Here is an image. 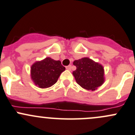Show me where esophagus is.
<instances>
[{
    "label": "esophagus",
    "mask_w": 135,
    "mask_h": 135,
    "mask_svg": "<svg viewBox=\"0 0 135 135\" xmlns=\"http://www.w3.org/2000/svg\"><path fill=\"white\" fill-rule=\"evenodd\" d=\"M71 67H72V66H71V65H69V66H66V69H67V70H71Z\"/></svg>",
    "instance_id": "obj_1"
}]
</instances>
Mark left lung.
Instances as JSON below:
<instances>
[{"instance_id":"obj_1","label":"left lung","mask_w":135,"mask_h":135,"mask_svg":"<svg viewBox=\"0 0 135 135\" xmlns=\"http://www.w3.org/2000/svg\"><path fill=\"white\" fill-rule=\"evenodd\" d=\"M73 65L76 70L73 71L76 82L84 89L94 91L104 81V68L100 64L88 57L75 60Z\"/></svg>"}]
</instances>
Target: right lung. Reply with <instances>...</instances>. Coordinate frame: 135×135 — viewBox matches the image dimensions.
<instances>
[{"label": "right lung", "instance_id": "right-lung-1", "mask_svg": "<svg viewBox=\"0 0 135 135\" xmlns=\"http://www.w3.org/2000/svg\"><path fill=\"white\" fill-rule=\"evenodd\" d=\"M65 67L60 61L46 57L36 61L31 66V77L36 85L40 88H47L55 84Z\"/></svg>", "mask_w": 135, "mask_h": 135}]
</instances>
